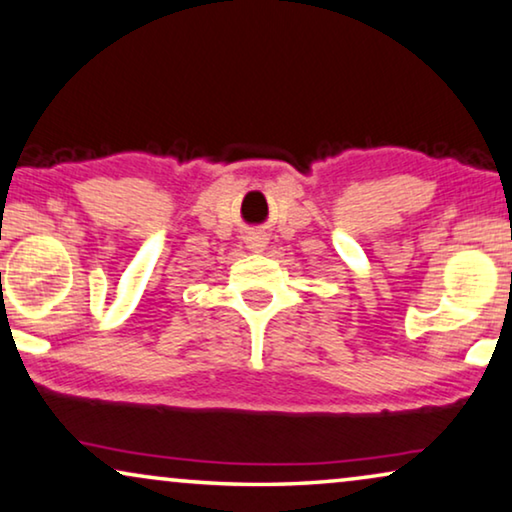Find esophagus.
Returning a JSON list of instances; mask_svg holds the SVG:
<instances>
[{
  "label": "esophagus",
  "mask_w": 512,
  "mask_h": 512,
  "mask_svg": "<svg viewBox=\"0 0 512 512\" xmlns=\"http://www.w3.org/2000/svg\"><path fill=\"white\" fill-rule=\"evenodd\" d=\"M247 244H249V249H254V251H261V249L265 247L263 237H251V240H249Z\"/></svg>",
  "instance_id": "esophagus-1"
}]
</instances>
